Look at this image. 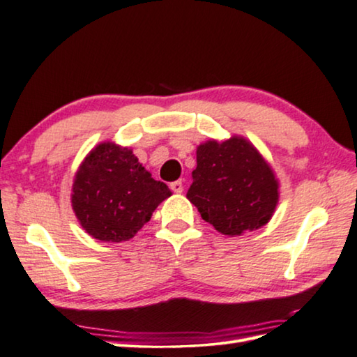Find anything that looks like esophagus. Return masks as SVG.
Here are the masks:
<instances>
[{
	"label": "esophagus",
	"mask_w": 357,
	"mask_h": 357,
	"mask_svg": "<svg viewBox=\"0 0 357 357\" xmlns=\"http://www.w3.org/2000/svg\"><path fill=\"white\" fill-rule=\"evenodd\" d=\"M170 190L175 191V193H182V191H183V182H182V180H175V182L170 183Z\"/></svg>",
	"instance_id": "esophagus-1"
}]
</instances>
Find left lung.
Instances as JSON below:
<instances>
[{
	"label": "left lung",
	"instance_id": "obj_1",
	"mask_svg": "<svg viewBox=\"0 0 357 357\" xmlns=\"http://www.w3.org/2000/svg\"><path fill=\"white\" fill-rule=\"evenodd\" d=\"M187 198L201 217L224 235L266 225L275 211L278 183L272 169L245 138L211 140L196 149Z\"/></svg>",
	"mask_w": 357,
	"mask_h": 357
}]
</instances>
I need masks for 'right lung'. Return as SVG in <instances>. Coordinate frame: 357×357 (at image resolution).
<instances>
[{"mask_svg": "<svg viewBox=\"0 0 357 357\" xmlns=\"http://www.w3.org/2000/svg\"><path fill=\"white\" fill-rule=\"evenodd\" d=\"M72 208L93 238L127 241L170 196L166 183L144 169L132 149L101 143L82 162L72 188Z\"/></svg>", "mask_w": 357, "mask_h": 357, "instance_id": "1", "label": "right lung"}]
</instances>
